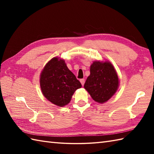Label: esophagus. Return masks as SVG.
Returning a JSON list of instances; mask_svg holds the SVG:
<instances>
[{"instance_id":"1","label":"esophagus","mask_w":154,"mask_h":154,"mask_svg":"<svg viewBox=\"0 0 154 154\" xmlns=\"http://www.w3.org/2000/svg\"><path fill=\"white\" fill-rule=\"evenodd\" d=\"M80 82H81V85H82L83 86L84 84H85V80L84 79H80Z\"/></svg>"}]
</instances>
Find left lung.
Listing matches in <instances>:
<instances>
[{"mask_svg":"<svg viewBox=\"0 0 154 154\" xmlns=\"http://www.w3.org/2000/svg\"><path fill=\"white\" fill-rule=\"evenodd\" d=\"M119 85V77L112 63L96 61L91 65L84 87L94 100L104 103L114 95Z\"/></svg>","mask_w":154,"mask_h":154,"instance_id":"1","label":"left lung"}]
</instances>
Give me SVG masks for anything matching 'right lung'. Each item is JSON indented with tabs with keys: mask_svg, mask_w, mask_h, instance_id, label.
<instances>
[{
	"mask_svg": "<svg viewBox=\"0 0 154 154\" xmlns=\"http://www.w3.org/2000/svg\"><path fill=\"white\" fill-rule=\"evenodd\" d=\"M40 83L44 96L61 107L69 103L75 91L82 87L65 61L56 57L45 65L40 74Z\"/></svg>",
	"mask_w": 154,
	"mask_h": 154,
	"instance_id": "1",
	"label": "right lung"
}]
</instances>
